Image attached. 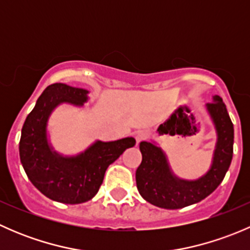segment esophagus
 <instances>
[{
  "instance_id": "1",
  "label": "esophagus",
  "mask_w": 250,
  "mask_h": 250,
  "mask_svg": "<svg viewBox=\"0 0 250 250\" xmlns=\"http://www.w3.org/2000/svg\"><path fill=\"white\" fill-rule=\"evenodd\" d=\"M147 139V134H146V132H144V130H140V132H138L137 134H135V140H137V145L141 141L146 140Z\"/></svg>"
}]
</instances>
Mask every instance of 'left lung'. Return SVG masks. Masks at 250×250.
I'll return each mask as SVG.
<instances>
[{"mask_svg":"<svg viewBox=\"0 0 250 250\" xmlns=\"http://www.w3.org/2000/svg\"><path fill=\"white\" fill-rule=\"evenodd\" d=\"M207 109L218 133L210 170L198 180H181L170 172L167 158L160 147L141 141L139 147L143 160L135 173V180L144 200L160 208H184L201 202L224 180L232 161L233 125L226 105L219 95L213 98V103L207 104Z\"/></svg>","mask_w":250,"mask_h":250,"instance_id":"8db88e82","label":"left lung"}]
</instances>
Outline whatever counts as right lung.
Instances as JSON below:
<instances>
[{"instance_id":"1","label":"right lung","mask_w":250,"mask_h":250,"mask_svg":"<svg viewBox=\"0 0 250 250\" xmlns=\"http://www.w3.org/2000/svg\"><path fill=\"white\" fill-rule=\"evenodd\" d=\"M88 90L64 83L48 85L27 115L19 141L20 162L35 188L53 201L78 204L92 200L102 186L105 172L134 138L97 141L76 157H62L50 150L46 127L50 112L60 103L83 105Z\"/></svg>"}]
</instances>
